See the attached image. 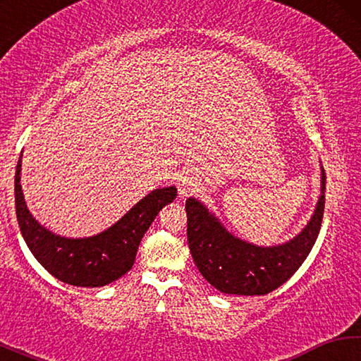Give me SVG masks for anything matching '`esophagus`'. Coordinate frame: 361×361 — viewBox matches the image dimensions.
<instances>
[{"instance_id": "esophagus-1", "label": "esophagus", "mask_w": 361, "mask_h": 361, "mask_svg": "<svg viewBox=\"0 0 361 361\" xmlns=\"http://www.w3.org/2000/svg\"><path fill=\"white\" fill-rule=\"evenodd\" d=\"M176 188H178V194L181 197H186V195H189L197 189V181L189 175H181L180 178L176 180Z\"/></svg>"}]
</instances>
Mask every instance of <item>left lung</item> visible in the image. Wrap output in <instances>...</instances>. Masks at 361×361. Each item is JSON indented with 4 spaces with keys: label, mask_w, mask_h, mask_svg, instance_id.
Wrapping results in <instances>:
<instances>
[{
    "label": "left lung",
    "mask_w": 361,
    "mask_h": 361,
    "mask_svg": "<svg viewBox=\"0 0 361 361\" xmlns=\"http://www.w3.org/2000/svg\"><path fill=\"white\" fill-rule=\"evenodd\" d=\"M320 197L309 223L285 243L255 245L229 232L199 199L186 200L188 243L199 272L224 295L261 296L283 285L312 250L325 210V170Z\"/></svg>",
    "instance_id": "8db88e82"
}]
</instances>
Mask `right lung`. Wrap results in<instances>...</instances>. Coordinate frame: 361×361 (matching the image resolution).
<instances>
[{"mask_svg": "<svg viewBox=\"0 0 361 361\" xmlns=\"http://www.w3.org/2000/svg\"><path fill=\"white\" fill-rule=\"evenodd\" d=\"M20 172L22 154L16 167V215L30 252L60 282L87 288L105 286L130 271L145 232L176 197L175 186L154 189L100 234L71 239L49 231L32 215L23 197Z\"/></svg>", "mask_w": 361, "mask_h": 361, "instance_id": "obj_1", "label": "right lung"}]
</instances>
